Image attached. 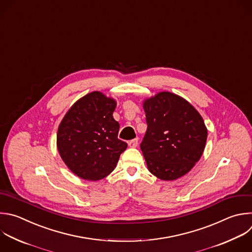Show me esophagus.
I'll return each mask as SVG.
<instances>
[{
  "instance_id": "obj_1",
  "label": "esophagus",
  "mask_w": 252,
  "mask_h": 252,
  "mask_svg": "<svg viewBox=\"0 0 252 252\" xmlns=\"http://www.w3.org/2000/svg\"><path fill=\"white\" fill-rule=\"evenodd\" d=\"M137 145H138V138H135V139L130 140V141L128 142V146H129V147H136Z\"/></svg>"
}]
</instances>
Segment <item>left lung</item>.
Returning a JSON list of instances; mask_svg holds the SVG:
<instances>
[{"label": "left lung", "mask_w": 252, "mask_h": 252, "mask_svg": "<svg viewBox=\"0 0 252 252\" xmlns=\"http://www.w3.org/2000/svg\"><path fill=\"white\" fill-rule=\"evenodd\" d=\"M147 129L140 143L148 170L161 180L188 173L201 158L208 131L201 115L183 98L161 92L143 103Z\"/></svg>", "instance_id": "8db88e82"}]
</instances>
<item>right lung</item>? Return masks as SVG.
Returning <instances> with one entry per match:
<instances>
[{
    "label": "right lung",
    "mask_w": 252,
    "mask_h": 252,
    "mask_svg": "<svg viewBox=\"0 0 252 252\" xmlns=\"http://www.w3.org/2000/svg\"><path fill=\"white\" fill-rule=\"evenodd\" d=\"M116 106L114 99L92 92L70 108L58 127L59 154L82 179L95 181L109 175L127 147L118 138L120 125L113 117Z\"/></svg>",
    "instance_id": "obj_1"
}]
</instances>
